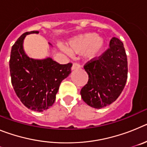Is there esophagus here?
Masks as SVG:
<instances>
[{"instance_id": "obj_1", "label": "esophagus", "mask_w": 147, "mask_h": 147, "mask_svg": "<svg viewBox=\"0 0 147 147\" xmlns=\"http://www.w3.org/2000/svg\"><path fill=\"white\" fill-rule=\"evenodd\" d=\"M80 67H81V65H80L79 63H77V62H74V63L73 64V66H72V67H71V69L76 70V69H79V68H80Z\"/></svg>"}]
</instances>
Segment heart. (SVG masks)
I'll return each instance as SVG.
<instances>
[{"label": "heart", "mask_w": 147, "mask_h": 147, "mask_svg": "<svg viewBox=\"0 0 147 147\" xmlns=\"http://www.w3.org/2000/svg\"><path fill=\"white\" fill-rule=\"evenodd\" d=\"M105 45V40L95 33H86L71 39L67 42V49L71 53L79 54L84 52V55L89 59L99 56Z\"/></svg>", "instance_id": "obj_1"}]
</instances>
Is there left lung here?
<instances>
[{
	"mask_svg": "<svg viewBox=\"0 0 147 147\" xmlns=\"http://www.w3.org/2000/svg\"><path fill=\"white\" fill-rule=\"evenodd\" d=\"M84 68L89 79L80 91L83 101L96 109L112 104L120 96L127 80V58L123 42L113 37L110 48L88 61Z\"/></svg>",
	"mask_w": 147,
	"mask_h": 147,
	"instance_id": "8db88e82",
	"label": "left lung"
}]
</instances>
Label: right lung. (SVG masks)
I'll return each instance as SVG.
<instances>
[{"label":"right lung","mask_w":147,"mask_h":147,"mask_svg":"<svg viewBox=\"0 0 147 147\" xmlns=\"http://www.w3.org/2000/svg\"><path fill=\"white\" fill-rule=\"evenodd\" d=\"M38 33L26 32L12 45L9 70L11 84L22 103L30 110L42 112L54 103L61 82L71 74L72 63L61 65L50 57H28L23 50V40L27 34Z\"/></svg>","instance_id":"1"}]
</instances>
